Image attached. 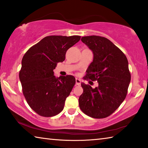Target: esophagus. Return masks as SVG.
I'll use <instances>...</instances> for the list:
<instances>
[{
  "label": "esophagus",
  "mask_w": 148,
  "mask_h": 148,
  "mask_svg": "<svg viewBox=\"0 0 148 148\" xmlns=\"http://www.w3.org/2000/svg\"><path fill=\"white\" fill-rule=\"evenodd\" d=\"M76 84L77 86H80V84H81V79L76 78Z\"/></svg>",
  "instance_id": "obj_1"
}]
</instances>
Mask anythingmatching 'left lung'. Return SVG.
I'll use <instances>...</instances> for the list:
<instances>
[{
    "mask_svg": "<svg viewBox=\"0 0 148 148\" xmlns=\"http://www.w3.org/2000/svg\"><path fill=\"white\" fill-rule=\"evenodd\" d=\"M81 40L93 53V60L84 78L97 81L99 86L92 89L82 83L84 92L79 98V106L89 117L105 118L118 108L127 96L131 77L128 60L106 38L93 35Z\"/></svg>",
    "mask_w": 148,
    "mask_h": 148,
    "instance_id": "8db88e82",
    "label": "left lung"
}]
</instances>
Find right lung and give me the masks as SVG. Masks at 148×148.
I'll use <instances>...</instances> for the list:
<instances>
[{
  "instance_id": "add662e5",
  "label": "right lung",
  "mask_w": 148,
  "mask_h": 148,
  "mask_svg": "<svg viewBox=\"0 0 148 148\" xmlns=\"http://www.w3.org/2000/svg\"><path fill=\"white\" fill-rule=\"evenodd\" d=\"M79 36H48L28 49L22 59L19 79L27 103L36 114L52 117L64 108L76 83L73 76L57 77L53 70L65 59L66 52Z\"/></svg>"
}]
</instances>
